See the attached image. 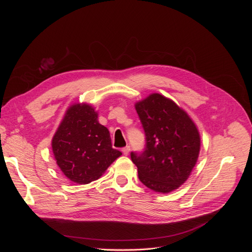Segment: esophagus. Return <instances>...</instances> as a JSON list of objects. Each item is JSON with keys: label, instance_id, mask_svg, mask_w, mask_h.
I'll use <instances>...</instances> for the list:
<instances>
[{"label": "esophagus", "instance_id": "esophagus-1", "mask_svg": "<svg viewBox=\"0 0 252 252\" xmlns=\"http://www.w3.org/2000/svg\"><path fill=\"white\" fill-rule=\"evenodd\" d=\"M129 150H130V146H126V147H124L123 149H122V152H123L125 156H127L129 154Z\"/></svg>", "mask_w": 252, "mask_h": 252}]
</instances>
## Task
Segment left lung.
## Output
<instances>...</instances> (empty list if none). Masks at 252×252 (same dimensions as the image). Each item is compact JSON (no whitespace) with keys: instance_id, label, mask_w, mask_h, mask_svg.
<instances>
[{"instance_id":"8db88e82","label":"left lung","mask_w":252,"mask_h":252,"mask_svg":"<svg viewBox=\"0 0 252 252\" xmlns=\"http://www.w3.org/2000/svg\"><path fill=\"white\" fill-rule=\"evenodd\" d=\"M146 145L131 152L143 184L157 192H170L188 179L199 157V131L188 114L162 94L135 104Z\"/></svg>"}]
</instances>
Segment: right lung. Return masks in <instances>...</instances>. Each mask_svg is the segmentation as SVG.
<instances>
[{
    "label": "right lung",
    "instance_id": "1",
    "mask_svg": "<svg viewBox=\"0 0 252 252\" xmlns=\"http://www.w3.org/2000/svg\"><path fill=\"white\" fill-rule=\"evenodd\" d=\"M52 151L60 169L78 184L97 180L122 155L112 148L108 129L87 104H74L66 111L52 139Z\"/></svg>",
    "mask_w": 252,
    "mask_h": 252
}]
</instances>
